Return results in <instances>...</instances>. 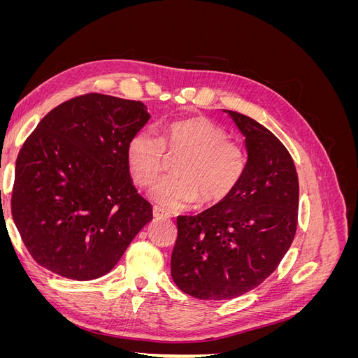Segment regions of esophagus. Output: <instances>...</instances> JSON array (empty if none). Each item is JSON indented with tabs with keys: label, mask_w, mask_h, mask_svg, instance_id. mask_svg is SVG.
Returning <instances> with one entry per match:
<instances>
[{
	"label": "esophagus",
	"mask_w": 358,
	"mask_h": 358,
	"mask_svg": "<svg viewBox=\"0 0 358 358\" xmlns=\"http://www.w3.org/2000/svg\"><path fill=\"white\" fill-rule=\"evenodd\" d=\"M155 220H167L169 218V213L166 210H162L161 208H158V206H154V210H152Z\"/></svg>",
	"instance_id": "1"
}]
</instances>
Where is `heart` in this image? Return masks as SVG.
<instances>
[{
  "label": "heart",
  "instance_id": "obj_1",
  "mask_svg": "<svg viewBox=\"0 0 358 358\" xmlns=\"http://www.w3.org/2000/svg\"><path fill=\"white\" fill-rule=\"evenodd\" d=\"M166 155H180L173 166L175 175L158 180L150 189V197L166 210L187 209L199 199L204 204H218L231 196L245 176V149L204 116L169 122L159 140L148 129L129 137L125 158L136 185L154 182L164 169Z\"/></svg>",
  "mask_w": 358,
  "mask_h": 358
}]
</instances>
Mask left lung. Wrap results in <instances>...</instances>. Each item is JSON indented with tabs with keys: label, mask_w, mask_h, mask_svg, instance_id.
<instances>
[{
	"label": "left lung",
	"mask_w": 358,
	"mask_h": 358,
	"mask_svg": "<svg viewBox=\"0 0 358 358\" xmlns=\"http://www.w3.org/2000/svg\"><path fill=\"white\" fill-rule=\"evenodd\" d=\"M245 136L242 182L231 196L196 216H178L171 278L201 300H229L272 275L297 229L299 178L287 148L266 127L224 110Z\"/></svg>",
	"instance_id": "1"
}]
</instances>
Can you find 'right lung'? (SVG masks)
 <instances>
[{"instance_id": "add662e5", "label": "right lung", "mask_w": 358, "mask_h": 358, "mask_svg": "<svg viewBox=\"0 0 358 358\" xmlns=\"http://www.w3.org/2000/svg\"><path fill=\"white\" fill-rule=\"evenodd\" d=\"M149 117L142 101L92 92L55 107L25 140L12 215L41 267L76 280L100 278L152 221L125 158Z\"/></svg>"}]
</instances>
